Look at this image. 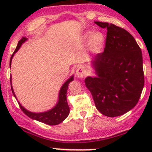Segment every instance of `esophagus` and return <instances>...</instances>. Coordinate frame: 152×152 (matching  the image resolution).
Wrapping results in <instances>:
<instances>
[{
  "label": "esophagus",
  "instance_id": "obj_1",
  "mask_svg": "<svg viewBox=\"0 0 152 152\" xmlns=\"http://www.w3.org/2000/svg\"><path fill=\"white\" fill-rule=\"evenodd\" d=\"M76 76L79 79H82V78H84L85 76H87V69L86 68L85 66H79L77 68L76 72Z\"/></svg>",
  "mask_w": 152,
  "mask_h": 152
}]
</instances>
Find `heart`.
I'll return each instance as SVG.
<instances>
[{
  "instance_id": "obj_1",
  "label": "heart",
  "mask_w": 152,
  "mask_h": 152,
  "mask_svg": "<svg viewBox=\"0 0 152 152\" xmlns=\"http://www.w3.org/2000/svg\"><path fill=\"white\" fill-rule=\"evenodd\" d=\"M105 35L100 31H87L81 37L83 43L87 42V48L92 54H99L101 53L105 42Z\"/></svg>"
}]
</instances>
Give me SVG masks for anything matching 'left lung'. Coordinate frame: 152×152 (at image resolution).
Segmentation results:
<instances>
[{"label":"left lung","mask_w":152,"mask_h":152,"mask_svg":"<svg viewBox=\"0 0 152 152\" xmlns=\"http://www.w3.org/2000/svg\"><path fill=\"white\" fill-rule=\"evenodd\" d=\"M95 23L107 28L106 45L90 62L94 76L86 77L85 83L96 109L107 117H117L132 110L140 97L144 86L142 51L125 29L108 23Z\"/></svg>","instance_id":"1"}]
</instances>
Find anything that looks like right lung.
<instances>
[{
  "label": "right lung",
  "instance_id": "add662e5",
  "mask_svg": "<svg viewBox=\"0 0 152 152\" xmlns=\"http://www.w3.org/2000/svg\"><path fill=\"white\" fill-rule=\"evenodd\" d=\"M27 40H28V38L23 37L22 39L18 42V45H17V48L16 49H15V52H14L13 54L11 56L10 62V68L12 58H13L15 53L18 52V50H19L20 48L21 47L22 44L24 43V42ZM72 81H73V75H72L67 80H66V82H65V83L62 85V87H61L60 90H59V96H58V101L57 102H56V105H55L53 108L50 109V110H47V111L41 112V113H33V112H30L29 110H26L25 107H23L22 104L18 102V99H17L16 97V95H15V92H14L13 87H12V76H10L11 89H12V93H13V96H15L16 100H18V104H19L20 107V109L22 110V111L27 116H28L29 118H31L33 119V120H36L37 121L42 122V123H44L50 126L57 125V124L62 123L64 120H65V119L67 118L69 113H70V107H69L67 102V89H68L69 83H70V82H72Z\"/></svg>",
  "mask_w": 152,
  "mask_h": 152
}]
</instances>
